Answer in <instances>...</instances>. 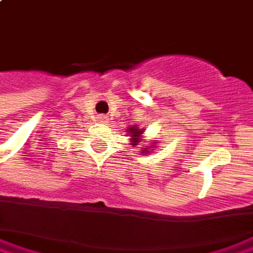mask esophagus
Returning a JSON list of instances; mask_svg holds the SVG:
<instances>
[{
    "label": "esophagus",
    "mask_w": 253,
    "mask_h": 253,
    "mask_svg": "<svg viewBox=\"0 0 253 253\" xmlns=\"http://www.w3.org/2000/svg\"><path fill=\"white\" fill-rule=\"evenodd\" d=\"M99 122L100 123H108L110 122V118L107 115H100L99 116Z\"/></svg>",
    "instance_id": "1"
}]
</instances>
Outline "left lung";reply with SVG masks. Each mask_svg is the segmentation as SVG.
<instances>
[{"instance_id":"8db88e82","label":"left lung","mask_w":253,"mask_h":253,"mask_svg":"<svg viewBox=\"0 0 253 253\" xmlns=\"http://www.w3.org/2000/svg\"><path fill=\"white\" fill-rule=\"evenodd\" d=\"M127 132H128V134H130V137H131V145H132V146H137L138 142L141 141L142 130H141V128H137L135 126H132V127H128Z\"/></svg>"}]
</instances>
